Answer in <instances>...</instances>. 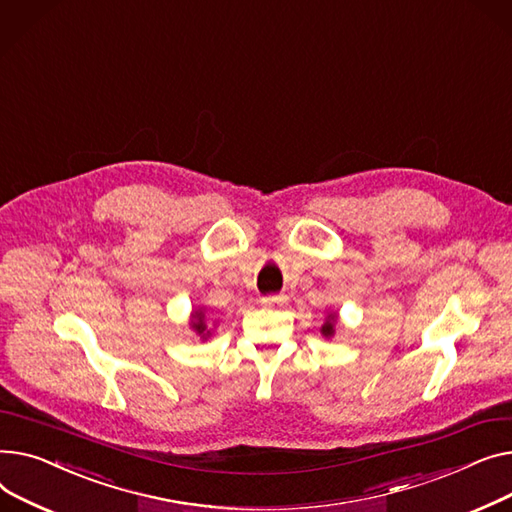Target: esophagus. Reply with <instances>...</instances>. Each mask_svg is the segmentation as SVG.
<instances>
[{"label":"esophagus","mask_w":512,"mask_h":512,"mask_svg":"<svg viewBox=\"0 0 512 512\" xmlns=\"http://www.w3.org/2000/svg\"><path fill=\"white\" fill-rule=\"evenodd\" d=\"M285 302H287L285 295H268V297L262 299L264 306H281V304H285Z\"/></svg>","instance_id":"34e87169"}]
</instances>
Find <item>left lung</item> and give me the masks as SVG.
<instances>
[{
    "label": "left lung",
    "mask_w": 512,
    "mask_h": 512,
    "mask_svg": "<svg viewBox=\"0 0 512 512\" xmlns=\"http://www.w3.org/2000/svg\"><path fill=\"white\" fill-rule=\"evenodd\" d=\"M335 322H337V314H328L326 322H324L322 328H320L324 337H333V335H335Z\"/></svg>",
    "instance_id": "left-lung-1"
}]
</instances>
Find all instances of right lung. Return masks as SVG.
<instances>
[{"mask_svg":"<svg viewBox=\"0 0 512 512\" xmlns=\"http://www.w3.org/2000/svg\"><path fill=\"white\" fill-rule=\"evenodd\" d=\"M192 328L196 330V335H200L202 339L210 337V330H206V322H204V310H202V308H200V310H196V312L192 314Z\"/></svg>","mask_w":512,"mask_h":512,"instance_id":"obj_1","label":"right lung"}]
</instances>
